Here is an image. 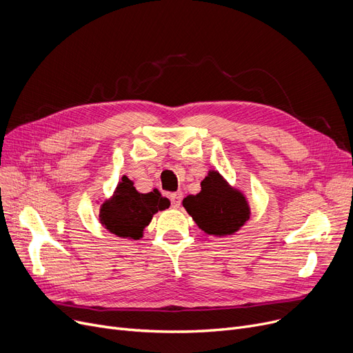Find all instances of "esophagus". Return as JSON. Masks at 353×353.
<instances>
[{
	"label": "esophagus",
	"instance_id": "obj_1",
	"mask_svg": "<svg viewBox=\"0 0 353 353\" xmlns=\"http://www.w3.org/2000/svg\"><path fill=\"white\" fill-rule=\"evenodd\" d=\"M169 199H170V201H172V206H173V208H180L183 194H181L180 192H176V193L169 194Z\"/></svg>",
	"mask_w": 353,
	"mask_h": 353
}]
</instances>
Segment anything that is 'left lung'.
I'll use <instances>...</instances> for the list:
<instances>
[{
	"instance_id": "left-lung-1",
	"label": "left lung",
	"mask_w": 353,
	"mask_h": 353,
	"mask_svg": "<svg viewBox=\"0 0 353 353\" xmlns=\"http://www.w3.org/2000/svg\"><path fill=\"white\" fill-rule=\"evenodd\" d=\"M183 206L201 230L214 236L234 233L250 214L245 196L232 189L217 172H210L201 181V192L188 196Z\"/></svg>"
}]
</instances>
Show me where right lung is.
<instances>
[{"label":"right lung","instance_id":"right-lung-1","mask_svg":"<svg viewBox=\"0 0 353 353\" xmlns=\"http://www.w3.org/2000/svg\"><path fill=\"white\" fill-rule=\"evenodd\" d=\"M169 206V200L161 197L157 190L139 193L133 188V181L124 176L113 199L101 206L100 220L111 233L137 240L143 236V229L150 223L153 214Z\"/></svg>","mask_w":353,"mask_h":353}]
</instances>
